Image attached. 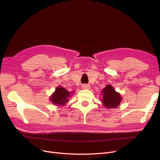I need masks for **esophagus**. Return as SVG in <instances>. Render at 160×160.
<instances>
[{
	"label": "esophagus",
	"instance_id": "34e87169",
	"mask_svg": "<svg viewBox=\"0 0 160 160\" xmlns=\"http://www.w3.org/2000/svg\"><path fill=\"white\" fill-rule=\"evenodd\" d=\"M81 87L83 89H89L91 88V86L88 84H83V85H82Z\"/></svg>",
	"mask_w": 160,
	"mask_h": 160
}]
</instances>
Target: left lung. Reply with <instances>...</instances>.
Instances as JSON below:
<instances>
[{"label": "left lung", "mask_w": 160, "mask_h": 160, "mask_svg": "<svg viewBox=\"0 0 160 160\" xmlns=\"http://www.w3.org/2000/svg\"><path fill=\"white\" fill-rule=\"evenodd\" d=\"M103 97L101 99L103 105L108 109L118 108L122 100L121 95L116 92L112 86L107 85L101 91Z\"/></svg>", "instance_id": "8db88e82"}]
</instances>
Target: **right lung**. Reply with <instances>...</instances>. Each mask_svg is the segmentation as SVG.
Returning <instances> with one entry per match:
<instances>
[{"mask_svg": "<svg viewBox=\"0 0 160 160\" xmlns=\"http://www.w3.org/2000/svg\"><path fill=\"white\" fill-rule=\"evenodd\" d=\"M72 93V92H69L62 87H58L50 97V101L57 106L65 105L69 101V98Z\"/></svg>", "mask_w": 160, "mask_h": 160, "instance_id": "1", "label": "right lung"}]
</instances>
